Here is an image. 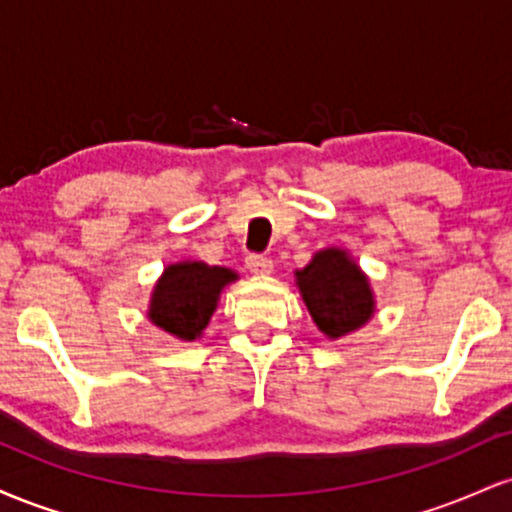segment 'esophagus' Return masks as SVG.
Returning a JSON list of instances; mask_svg holds the SVG:
<instances>
[{
  "mask_svg": "<svg viewBox=\"0 0 512 512\" xmlns=\"http://www.w3.org/2000/svg\"><path fill=\"white\" fill-rule=\"evenodd\" d=\"M245 264H248L252 274H269L274 269V262L269 260V257L257 255V252H252V255L245 257Z\"/></svg>",
  "mask_w": 512,
  "mask_h": 512,
  "instance_id": "1",
  "label": "esophagus"
}]
</instances>
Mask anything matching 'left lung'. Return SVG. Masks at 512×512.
<instances>
[{"label":"left lung","mask_w":512,"mask_h":512,"mask_svg":"<svg viewBox=\"0 0 512 512\" xmlns=\"http://www.w3.org/2000/svg\"><path fill=\"white\" fill-rule=\"evenodd\" d=\"M298 289L313 315L315 325L327 337L358 330L373 315V293L361 269L342 250H322L301 269Z\"/></svg>","instance_id":"8db88e82"}]
</instances>
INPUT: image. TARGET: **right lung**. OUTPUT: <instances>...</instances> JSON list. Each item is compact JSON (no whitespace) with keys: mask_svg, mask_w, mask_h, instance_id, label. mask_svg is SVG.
Instances as JSON below:
<instances>
[{"mask_svg":"<svg viewBox=\"0 0 512 512\" xmlns=\"http://www.w3.org/2000/svg\"><path fill=\"white\" fill-rule=\"evenodd\" d=\"M238 276L226 267H209L202 262L170 264L156 284L149 317L180 339H195L209 325L219 293Z\"/></svg>","mask_w":512,"mask_h":512,"instance_id":"add662e5","label":"right lung"}]
</instances>
